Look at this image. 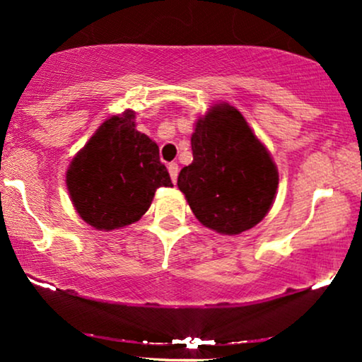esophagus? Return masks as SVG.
Masks as SVG:
<instances>
[{
    "label": "esophagus",
    "mask_w": 362,
    "mask_h": 362,
    "mask_svg": "<svg viewBox=\"0 0 362 362\" xmlns=\"http://www.w3.org/2000/svg\"><path fill=\"white\" fill-rule=\"evenodd\" d=\"M168 171H170V176H171L173 182H176L177 181V173H180V166H177L176 163H170V165H168Z\"/></svg>",
    "instance_id": "34e87169"
}]
</instances>
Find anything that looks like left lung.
<instances>
[{
    "label": "left lung",
    "instance_id": "left-lung-1",
    "mask_svg": "<svg viewBox=\"0 0 362 362\" xmlns=\"http://www.w3.org/2000/svg\"><path fill=\"white\" fill-rule=\"evenodd\" d=\"M192 163L177 176L202 226L226 235L249 230L267 216L279 187V170L242 113L221 102L196 122Z\"/></svg>",
    "mask_w": 362,
    "mask_h": 362
}]
</instances>
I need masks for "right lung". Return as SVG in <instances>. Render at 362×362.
I'll return each mask as SVG.
<instances>
[{"label": "right lung", "instance_id": "add662e5", "mask_svg": "<svg viewBox=\"0 0 362 362\" xmlns=\"http://www.w3.org/2000/svg\"><path fill=\"white\" fill-rule=\"evenodd\" d=\"M133 120V110L107 118L67 170L74 207L98 230L133 224L151 206L158 187L173 186L160 148Z\"/></svg>", "mask_w": 362, "mask_h": 362}]
</instances>
